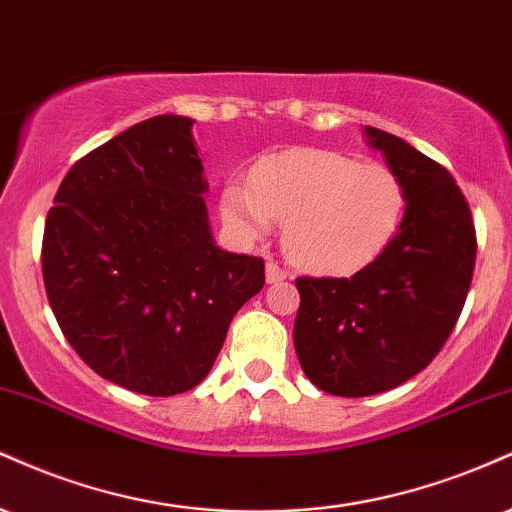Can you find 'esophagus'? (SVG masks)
<instances>
[{
	"instance_id": "1",
	"label": "esophagus",
	"mask_w": 512,
	"mask_h": 512,
	"mask_svg": "<svg viewBox=\"0 0 512 512\" xmlns=\"http://www.w3.org/2000/svg\"><path fill=\"white\" fill-rule=\"evenodd\" d=\"M266 280L270 282V285H275V282L287 280V270H285V268H280L278 263L268 261V266H266Z\"/></svg>"
}]
</instances>
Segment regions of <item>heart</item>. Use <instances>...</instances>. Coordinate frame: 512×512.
I'll return each mask as SVG.
<instances>
[{"label":"heart","mask_w":512,"mask_h":512,"mask_svg":"<svg viewBox=\"0 0 512 512\" xmlns=\"http://www.w3.org/2000/svg\"><path fill=\"white\" fill-rule=\"evenodd\" d=\"M405 186L388 165L323 148H292L256 162L246 182L225 184L222 218L258 239L285 222L287 256L299 268L352 275L376 261L405 218Z\"/></svg>","instance_id":"obj_1"}]
</instances>
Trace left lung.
Here are the masks:
<instances>
[{
    "instance_id": "8db88e82",
    "label": "left lung",
    "mask_w": 512,
    "mask_h": 512,
    "mask_svg": "<svg viewBox=\"0 0 512 512\" xmlns=\"http://www.w3.org/2000/svg\"><path fill=\"white\" fill-rule=\"evenodd\" d=\"M405 186L400 230L352 278H297L294 350L306 378L340 398H366L431 364L470 292L477 237L446 167L388 131L366 126Z\"/></svg>"
}]
</instances>
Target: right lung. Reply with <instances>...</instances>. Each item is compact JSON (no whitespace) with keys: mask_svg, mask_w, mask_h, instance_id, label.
Listing matches in <instances>:
<instances>
[{"mask_svg":"<svg viewBox=\"0 0 512 512\" xmlns=\"http://www.w3.org/2000/svg\"><path fill=\"white\" fill-rule=\"evenodd\" d=\"M194 119L158 114L71 167L42 237V278L64 338L95 374L141 395L191 390L263 258L215 246Z\"/></svg>","mask_w":512,"mask_h":512,"instance_id":"1","label":"right lung"}]
</instances>
